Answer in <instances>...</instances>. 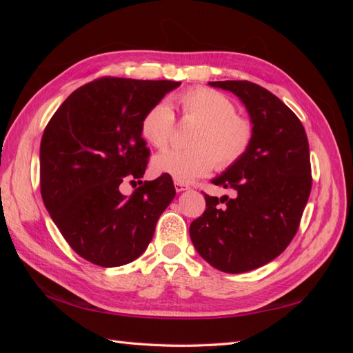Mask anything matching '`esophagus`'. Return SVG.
<instances>
[{
	"label": "esophagus",
	"mask_w": 353,
	"mask_h": 353,
	"mask_svg": "<svg viewBox=\"0 0 353 353\" xmlns=\"http://www.w3.org/2000/svg\"><path fill=\"white\" fill-rule=\"evenodd\" d=\"M174 185H175L176 193H183V191H185V190H188V188H190L187 184H184V183H179V181H175Z\"/></svg>",
	"instance_id": "1"
}]
</instances>
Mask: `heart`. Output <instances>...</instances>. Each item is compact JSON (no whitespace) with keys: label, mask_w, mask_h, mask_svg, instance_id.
<instances>
[{"label":"heart","mask_w":353,"mask_h":353,"mask_svg":"<svg viewBox=\"0 0 353 353\" xmlns=\"http://www.w3.org/2000/svg\"><path fill=\"white\" fill-rule=\"evenodd\" d=\"M184 119L199 123L187 150L160 152L153 159V170L179 183H193L206 176L213 166L227 169L248 153L253 138L249 121L236 114V105L225 95L209 88H194L178 99ZM175 117L170 105L160 101L145 112L141 134L154 147L162 148L172 137Z\"/></svg>","instance_id":"1"}]
</instances>
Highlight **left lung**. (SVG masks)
Wrapping results in <instances>:
<instances>
[{
  "label": "left lung",
  "instance_id": "obj_1",
  "mask_svg": "<svg viewBox=\"0 0 353 353\" xmlns=\"http://www.w3.org/2000/svg\"><path fill=\"white\" fill-rule=\"evenodd\" d=\"M209 85L239 97L253 138L248 153L212 179L236 197L205 194L208 209L191 222L190 237L213 268L241 274L275 259L294 237L312 187L309 144L302 122L268 90L249 81Z\"/></svg>",
  "mask_w": 353,
  "mask_h": 353
}]
</instances>
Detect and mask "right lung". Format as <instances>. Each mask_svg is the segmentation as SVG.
<instances>
[{
    "label": "right lung",
    "mask_w": 353,
    "mask_h": 353,
    "mask_svg": "<svg viewBox=\"0 0 353 353\" xmlns=\"http://www.w3.org/2000/svg\"><path fill=\"white\" fill-rule=\"evenodd\" d=\"M179 85L97 79L73 91L48 122L39 148L42 200L83 259L113 268L135 261L152 241L175 197L172 178L140 181L130 197L119 187L145 172L150 152L141 134L143 116Z\"/></svg>",
    "instance_id": "add662e5"
}]
</instances>
